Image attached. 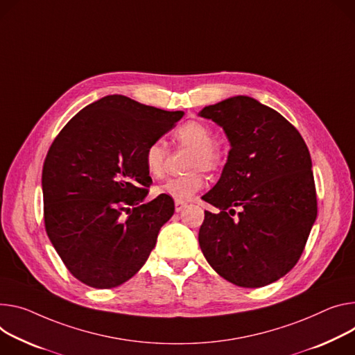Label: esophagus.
I'll return each instance as SVG.
<instances>
[{"label":"esophagus","mask_w":355,"mask_h":355,"mask_svg":"<svg viewBox=\"0 0 355 355\" xmlns=\"http://www.w3.org/2000/svg\"><path fill=\"white\" fill-rule=\"evenodd\" d=\"M187 207V202L185 201H180V200H175V211L177 212H181L184 211V208Z\"/></svg>","instance_id":"1"}]
</instances>
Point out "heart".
<instances>
[{
	"mask_svg": "<svg viewBox=\"0 0 355 355\" xmlns=\"http://www.w3.org/2000/svg\"><path fill=\"white\" fill-rule=\"evenodd\" d=\"M174 137L181 146L192 148L187 163L189 171L167 180L163 185L158 187V192L182 201L197 194L204 187V171L215 173L222 167L225 153L222 146L214 140L211 125L201 120L185 121L177 128ZM167 161L168 148L163 140H154L146 147L144 166L153 178H161L164 175Z\"/></svg>",
	"mask_w": 355,
	"mask_h": 355,
	"instance_id": "obj_1",
	"label": "heart"
}]
</instances>
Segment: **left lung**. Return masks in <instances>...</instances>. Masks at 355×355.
I'll list each match as a JSON object with an SVG mask.
<instances>
[{"mask_svg":"<svg viewBox=\"0 0 355 355\" xmlns=\"http://www.w3.org/2000/svg\"><path fill=\"white\" fill-rule=\"evenodd\" d=\"M222 125L231 141L227 164L202 200L198 241L212 269L241 287H262L299 262L317 216L309 148L297 128L248 96L200 113ZM239 207L241 212L232 218Z\"/></svg>","mask_w":355,"mask_h":355,"instance_id":"8db88e82","label":"left lung"}]
</instances>
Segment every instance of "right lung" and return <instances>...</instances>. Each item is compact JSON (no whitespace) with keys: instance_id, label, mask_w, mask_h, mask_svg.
I'll use <instances>...</instances> for the list:
<instances>
[{"instance_id":"obj_1","label":"right lung","mask_w":355,"mask_h":355,"mask_svg":"<svg viewBox=\"0 0 355 355\" xmlns=\"http://www.w3.org/2000/svg\"><path fill=\"white\" fill-rule=\"evenodd\" d=\"M184 112L141 105L121 94L73 116L52 141L42 168L45 231L63 265L82 283L113 288L148 259L174 201L146 202V147Z\"/></svg>"}]
</instances>
